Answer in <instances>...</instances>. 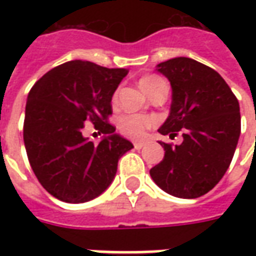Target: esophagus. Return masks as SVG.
<instances>
[{"instance_id": "esophagus-1", "label": "esophagus", "mask_w": 256, "mask_h": 256, "mask_svg": "<svg viewBox=\"0 0 256 256\" xmlns=\"http://www.w3.org/2000/svg\"><path fill=\"white\" fill-rule=\"evenodd\" d=\"M144 145H145L144 141H136V142H134V148H136V150H141Z\"/></svg>"}]
</instances>
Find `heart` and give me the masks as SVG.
Returning <instances> with one entry per match:
<instances>
[{
    "label": "heart",
    "mask_w": 256,
    "mask_h": 256,
    "mask_svg": "<svg viewBox=\"0 0 256 256\" xmlns=\"http://www.w3.org/2000/svg\"><path fill=\"white\" fill-rule=\"evenodd\" d=\"M158 80H162L158 76H144L140 80L141 89H145L150 84H155ZM155 123V119L145 115H138V114H126L120 118L119 120V128L122 130L123 134H126L132 138H138L145 133V130Z\"/></svg>",
    "instance_id": "b5f03b06"
}]
</instances>
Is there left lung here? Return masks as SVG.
<instances>
[{
	"instance_id": "1",
	"label": "left lung",
	"mask_w": 256,
	"mask_h": 256,
	"mask_svg": "<svg viewBox=\"0 0 256 256\" xmlns=\"http://www.w3.org/2000/svg\"><path fill=\"white\" fill-rule=\"evenodd\" d=\"M156 71L172 86L170 114L159 133H182V142L164 148L163 160L152 167L154 182L181 198L203 196L228 170L240 137V106L224 78L189 58L159 63Z\"/></svg>"
}]
</instances>
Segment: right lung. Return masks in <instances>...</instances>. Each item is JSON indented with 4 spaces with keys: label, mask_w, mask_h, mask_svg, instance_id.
I'll list each match as a JSON object with an SVG mask.
<instances>
[{
    "label": "right lung",
    "mask_w": 256,
    "mask_h": 256,
    "mask_svg": "<svg viewBox=\"0 0 256 256\" xmlns=\"http://www.w3.org/2000/svg\"><path fill=\"white\" fill-rule=\"evenodd\" d=\"M126 68L84 60L58 66L27 97L23 138L31 168L44 188L66 203H84L106 190L118 162L133 144L106 123L112 96ZM104 134L98 144L83 136L86 122Z\"/></svg>",
    "instance_id": "obj_1"
}]
</instances>
